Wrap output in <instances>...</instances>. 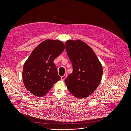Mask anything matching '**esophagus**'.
I'll return each instance as SVG.
<instances>
[{"label":"esophagus","instance_id":"obj_1","mask_svg":"<svg viewBox=\"0 0 131 131\" xmlns=\"http://www.w3.org/2000/svg\"><path fill=\"white\" fill-rule=\"evenodd\" d=\"M67 74L66 73H65L64 76H62V77H61V80L64 81V80H65L66 78V77H67Z\"/></svg>","mask_w":131,"mask_h":131}]
</instances>
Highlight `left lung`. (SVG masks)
<instances>
[{
  "label": "left lung",
  "instance_id": "8db88e82",
  "mask_svg": "<svg viewBox=\"0 0 131 131\" xmlns=\"http://www.w3.org/2000/svg\"><path fill=\"white\" fill-rule=\"evenodd\" d=\"M66 50L73 66V72L65 80L67 89L77 98L87 97L101 82L102 64L93 50L80 39L66 41Z\"/></svg>",
  "mask_w": 131,
  "mask_h": 131
}]
</instances>
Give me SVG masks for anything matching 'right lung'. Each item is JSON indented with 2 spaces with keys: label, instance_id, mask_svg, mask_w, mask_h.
<instances>
[{
  "label": "right lung",
  "instance_id": "add662e5",
  "mask_svg": "<svg viewBox=\"0 0 131 131\" xmlns=\"http://www.w3.org/2000/svg\"><path fill=\"white\" fill-rule=\"evenodd\" d=\"M65 48L62 41L48 39L34 49L22 71L24 85L31 94L42 97L60 80L53 61Z\"/></svg>",
  "mask_w": 131,
  "mask_h": 131
}]
</instances>
